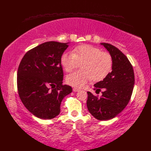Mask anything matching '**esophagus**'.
Wrapping results in <instances>:
<instances>
[{"label":"esophagus","mask_w":151,"mask_h":151,"mask_svg":"<svg viewBox=\"0 0 151 151\" xmlns=\"http://www.w3.org/2000/svg\"><path fill=\"white\" fill-rule=\"evenodd\" d=\"M73 90L74 92H77V91H78L80 90V89H78V88H73Z\"/></svg>","instance_id":"1"}]
</instances>
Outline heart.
I'll return each instance as SVG.
<instances>
[{
	"label": "heart",
	"mask_w": 151,
	"mask_h": 151,
	"mask_svg": "<svg viewBox=\"0 0 151 151\" xmlns=\"http://www.w3.org/2000/svg\"><path fill=\"white\" fill-rule=\"evenodd\" d=\"M61 63L67 73L81 65L82 70L74 72L66 78V82L73 87L81 88L92 79L101 81L110 74L113 67L111 54L89 45L76 47L73 53L65 52L61 57Z\"/></svg>",
	"instance_id": "obj_1"
}]
</instances>
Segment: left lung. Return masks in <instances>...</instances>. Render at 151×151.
<instances>
[{
  "label": "left lung",
  "mask_w": 151,
  "mask_h": 151,
  "mask_svg": "<svg viewBox=\"0 0 151 151\" xmlns=\"http://www.w3.org/2000/svg\"><path fill=\"white\" fill-rule=\"evenodd\" d=\"M112 56L111 72L103 81L94 85V90L102 95L100 98L88 91L87 107L93 116L98 120L113 119L123 111L130 101L134 85V73L127 57L111 44L102 43Z\"/></svg>",
  "instance_id": "1"
}]
</instances>
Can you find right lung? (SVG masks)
<instances>
[{
  "instance_id": "1",
  "label": "right lung",
  "mask_w": 151,
  "mask_h": 151,
  "mask_svg": "<svg viewBox=\"0 0 151 151\" xmlns=\"http://www.w3.org/2000/svg\"><path fill=\"white\" fill-rule=\"evenodd\" d=\"M68 43L48 41L24 54L17 70V90L27 110L42 119L58 115L63 99L72 92L63 85L61 57Z\"/></svg>"
}]
</instances>
